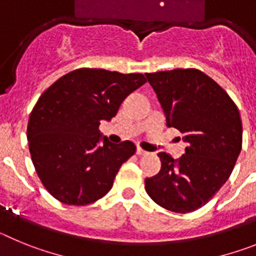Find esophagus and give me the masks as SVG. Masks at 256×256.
I'll use <instances>...</instances> for the list:
<instances>
[{"label":"esophagus","mask_w":256,"mask_h":256,"mask_svg":"<svg viewBox=\"0 0 256 256\" xmlns=\"http://www.w3.org/2000/svg\"><path fill=\"white\" fill-rule=\"evenodd\" d=\"M136 154H137V155H140V156L148 155V151H144V148H137V151H136Z\"/></svg>","instance_id":"1"}]
</instances>
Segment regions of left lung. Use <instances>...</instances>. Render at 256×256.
Listing matches in <instances>:
<instances>
[{
	"label": "left lung",
	"mask_w": 256,
	"mask_h": 256,
	"mask_svg": "<svg viewBox=\"0 0 256 256\" xmlns=\"http://www.w3.org/2000/svg\"><path fill=\"white\" fill-rule=\"evenodd\" d=\"M166 126L183 133L184 154L165 152L159 173L144 180L156 204L174 212L204 206L227 182L242 148V122L227 92L198 69L146 73Z\"/></svg>",
	"instance_id": "obj_1"
}]
</instances>
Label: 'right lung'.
I'll return each instance as SVG.
<instances>
[{"label":"right lung","mask_w":256,"mask_h":256,"mask_svg":"<svg viewBox=\"0 0 256 256\" xmlns=\"http://www.w3.org/2000/svg\"><path fill=\"white\" fill-rule=\"evenodd\" d=\"M146 83L144 74L82 68L65 74L40 94L26 128L32 162L44 188L62 204H91L112 187L133 142L112 144L98 126Z\"/></svg>","instance_id":"obj_1"}]
</instances>
